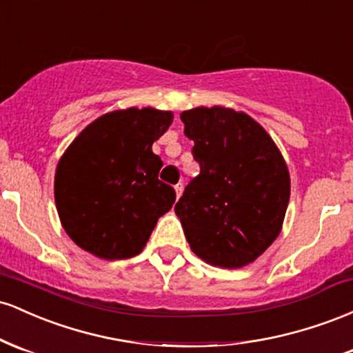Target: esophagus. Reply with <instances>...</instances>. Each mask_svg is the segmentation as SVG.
<instances>
[{
    "label": "esophagus",
    "instance_id": "obj_1",
    "mask_svg": "<svg viewBox=\"0 0 353 353\" xmlns=\"http://www.w3.org/2000/svg\"><path fill=\"white\" fill-rule=\"evenodd\" d=\"M174 189H176V196H177V199H179L182 190H184V184H182V182H179V184L174 185Z\"/></svg>",
    "mask_w": 353,
    "mask_h": 353
}]
</instances>
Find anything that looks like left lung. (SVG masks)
<instances>
[{
  "label": "left lung",
  "instance_id": "1",
  "mask_svg": "<svg viewBox=\"0 0 353 353\" xmlns=\"http://www.w3.org/2000/svg\"><path fill=\"white\" fill-rule=\"evenodd\" d=\"M181 119L201 165L174 208L190 249L224 269L250 264L281 232L290 197L285 161L244 112L196 108Z\"/></svg>",
  "mask_w": 353,
  "mask_h": 353
}]
</instances>
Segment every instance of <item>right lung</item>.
Masks as SVG:
<instances>
[{
  "instance_id": "add662e5",
  "label": "right lung",
  "mask_w": 353,
  "mask_h": 353,
  "mask_svg": "<svg viewBox=\"0 0 353 353\" xmlns=\"http://www.w3.org/2000/svg\"><path fill=\"white\" fill-rule=\"evenodd\" d=\"M172 112L129 108L91 123L61 157L54 199L64 230L81 249L106 261L134 257L176 190L159 181L163 161L152 143Z\"/></svg>"
}]
</instances>
